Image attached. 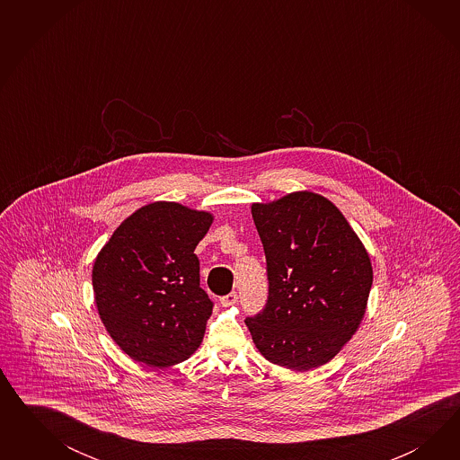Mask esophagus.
<instances>
[{"label":"esophagus","instance_id":"obj_1","mask_svg":"<svg viewBox=\"0 0 460 460\" xmlns=\"http://www.w3.org/2000/svg\"><path fill=\"white\" fill-rule=\"evenodd\" d=\"M237 302V293L231 292L227 293V295H224L223 298H221V305L223 306H231L234 305Z\"/></svg>","mask_w":460,"mask_h":460}]
</instances>
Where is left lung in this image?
I'll use <instances>...</instances> for the list:
<instances>
[{
    "label": "left lung",
    "mask_w": 460,
    "mask_h": 460,
    "mask_svg": "<svg viewBox=\"0 0 460 460\" xmlns=\"http://www.w3.org/2000/svg\"><path fill=\"white\" fill-rule=\"evenodd\" d=\"M268 271L263 312L246 319L273 364L308 371L331 361L359 329L373 285L361 239L334 204L292 192L251 206Z\"/></svg>",
    "instance_id": "left-lung-1"
}]
</instances>
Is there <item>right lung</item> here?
Instances as JSON below:
<instances>
[{
    "label": "right lung",
    "instance_id": "right-lung-1",
    "mask_svg": "<svg viewBox=\"0 0 460 460\" xmlns=\"http://www.w3.org/2000/svg\"><path fill=\"white\" fill-rule=\"evenodd\" d=\"M212 214L152 202L118 226L93 266L99 317L133 361L167 367L200 346L212 300L200 288L195 246Z\"/></svg>",
    "mask_w": 460,
    "mask_h": 460
}]
</instances>
